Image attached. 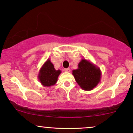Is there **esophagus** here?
I'll use <instances>...</instances> for the list:
<instances>
[{"label":"esophagus","instance_id":"esophagus-1","mask_svg":"<svg viewBox=\"0 0 133 133\" xmlns=\"http://www.w3.org/2000/svg\"><path fill=\"white\" fill-rule=\"evenodd\" d=\"M64 71L65 72H70V69L69 68H67V69H64Z\"/></svg>","mask_w":133,"mask_h":133}]
</instances>
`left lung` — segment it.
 Masks as SVG:
<instances>
[{
	"label": "left lung",
	"mask_w": 133,
	"mask_h": 133,
	"mask_svg": "<svg viewBox=\"0 0 133 133\" xmlns=\"http://www.w3.org/2000/svg\"><path fill=\"white\" fill-rule=\"evenodd\" d=\"M72 74L82 90L90 91L101 82L102 74L100 68L90 60L82 59L78 64V69L72 70Z\"/></svg>",
	"instance_id": "obj_1"
}]
</instances>
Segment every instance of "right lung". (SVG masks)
I'll list each match as a JSON object with an SVG mask.
<instances>
[{
    "label": "right lung",
    "instance_id": "1",
    "mask_svg": "<svg viewBox=\"0 0 133 133\" xmlns=\"http://www.w3.org/2000/svg\"><path fill=\"white\" fill-rule=\"evenodd\" d=\"M61 73L59 69L56 70L54 65L48 59L41 67L38 74V79L44 87L53 86L58 81L59 75Z\"/></svg>",
    "mask_w": 133,
    "mask_h": 133
}]
</instances>
